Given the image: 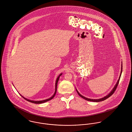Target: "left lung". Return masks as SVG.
Instances as JSON below:
<instances>
[{
    "label": "left lung",
    "instance_id": "obj_1",
    "mask_svg": "<svg viewBox=\"0 0 132 132\" xmlns=\"http://www.w3.org/2000/svg\"><path fill=\"white\" fill-rule=\"evenodd\" d=\"M122 69H123V65H122V66H121V74H120V77L119 78V79H118V81H117V83L116 85L115 86V87H114V88H113V89L112 90V91H111L110 93L107 96H106L104 97V98H103L99 99H88V98H86L85 97L83 96L82 95H81L80 93H79V92H78V91L77 90H76V91H77V93L78 94V95H79L81 97H82V98H83L84 99H85L86 100H87V101H92V102H101V101L105 100L106 99H108V98H109L111 96H112V95L114 94V93L115 92V91H116L117 88V86H118V84H119V81H120V77H121V74H122Z\"/></svg>",
    "mask_w": 132,
    "mask_h": 132
}]
</instances>
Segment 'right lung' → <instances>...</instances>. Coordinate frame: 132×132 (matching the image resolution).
Returning <instances> with one entry per match:
<instances>
[{
  "mask_svg": "<svg viewBox=\"0 0 132 132\" xmlns=\"http://www.w3.org/2000/svg\"><path fill=\"white\" fill-rule=\"evenodd\" d=\"M62 75V73L61 74H60V75L58 77V78H57V80H56V84H55V91L54 94V95L51 97V98H49V99H46V100H42V101H32V100H28V99H26V98H25L24 97H23L22 96H21L20 94V95H21V96H22L23 98L24 99H25V100H27V101H28V102H31V103H35V104H41V103H45V102H46L47 101H49V100H51V99H52L54 97L55 95V94H56V91H57V83H58V80H59V77H60V76H61Z\"/></svg>",
  "mask_w": 132,
  "mask_h": 132,
  "instance_id": "add662e5",
  "label": "right lung"
}]
</instances>
